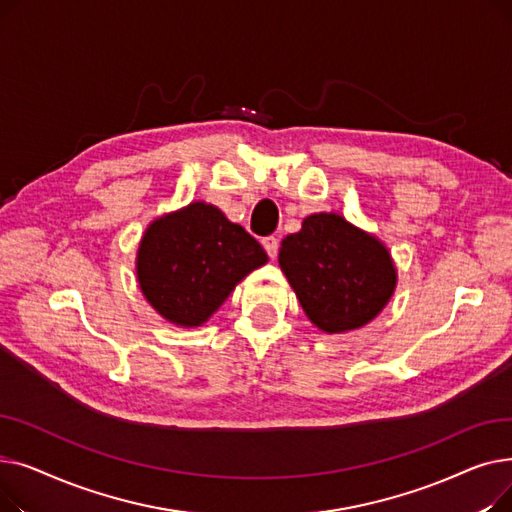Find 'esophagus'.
Instances as JSON below:
<instances>
[{"label": "esophagus", "instance_id": "1", "mask_svg": "<svg viewBox=\"0 0 512 512\" xmlns=\"http://www.w3.org/2000/svg\"><path fill=\"white\" fill-rule=\"evenodd\" d=\"M261 245H263V249L267 251V255H270L272 259L278 255L280 242H278V238H276V236H265V238L261 240Z\"/></svg>", "mask_w": 512, "mask_h": 512}]
</instances>
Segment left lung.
<instances>
[{"mask_svg": "<svg viewBox=\"0 0 512 512\" xmlns=\"http://www.w3.org/2000/svg\"><path fill=\"white\" fill-rule=\"evenodd\" d=\"M282 272L319 330L363 328L390 301L396 267L382 242L338 213H313L282 240Z\"/></svg>", "mask_w": 512, "mask_h": 512, "instance_id": "8db88e82", "label": "left lung"}]
</instances>
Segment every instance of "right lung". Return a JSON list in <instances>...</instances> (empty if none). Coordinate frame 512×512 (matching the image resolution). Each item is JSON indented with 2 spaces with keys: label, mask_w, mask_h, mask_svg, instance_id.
<instances>
[{
  "label": "right lung",
  "mask_w": 512,
  "mask_h": 512,
  "mask_svg": "<svg viewBox=\"0 0 512 512\" xmlns=\"http://www.w3.org/2000/svg\"><path fill=\"white\" fill-rule=\"evenodd\" d=\"M265 261L263 247L245 228L218 207L195 201L149 224L137 253V278L161 317L195 328Z\"/></svg>",
  "instance_id": "right-lung-1"
}]
</instances>
